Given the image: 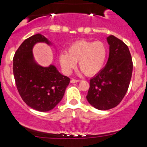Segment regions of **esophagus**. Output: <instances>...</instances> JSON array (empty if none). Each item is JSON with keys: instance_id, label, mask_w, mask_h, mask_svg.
<instances>
[{"instance_id": "esophagus-1", "label": "esophagus", "mask_w": 147, "mask_h": 147, "mask_svg": "<svg viewBox=\"0 0 147 147\" xmlns=\"http://www.w3.org/2000/svg\"><path fill=\"white\" fill-rule=\"evenodd\" d=\"M80 82L79 80H75V79H72L70 80V82L71 83H75V82Z\"/></svg>"}]
</instances>
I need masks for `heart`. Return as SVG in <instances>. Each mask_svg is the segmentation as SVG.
<instances>
[{"label": "heart", "mask_w": 147, "mask_h": 147, "mask_svg": "<svg viewBox=\"0 0 147 147\" xmlns=\"http://www.w3.org/2000/svg\"><path fill=\"white\" fill-rule=\"evenodd\" d=\"M107 55L108 49L102 42L81 40L72 44L68 52L59 54V62L65 73H70L78 62L81 72L92 76L103 67Z\"/></svg>", "instance_id": "1"}]
</instances>
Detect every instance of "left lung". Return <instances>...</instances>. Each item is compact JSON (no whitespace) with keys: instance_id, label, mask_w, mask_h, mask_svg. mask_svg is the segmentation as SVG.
Instances as JSON below:
<instances>
[{"instance_id":"left-lung-1","label":"left lung","mask_w":147,"mask_h":147,"mask_svg":"<svg viewBox=\"0 0 147 147\" xmlns=\"http://www.w3.org/2000/svg\"><path fill=\"white\" fill-rule=\"evenodd\" d=\"M109 57L105 66L90 80L86 98L96 109L117 106L126 95L131 79L133 62L127 45L113 35L107 37Z\"/></svg>"}]
</instances>
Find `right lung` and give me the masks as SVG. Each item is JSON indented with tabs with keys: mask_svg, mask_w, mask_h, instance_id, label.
Segmentation results:
<instances>
[{
	"mask_svg": "<svg viewBox=\"0 0 147 147\" xmlns=\"http://www.w3.org/2000/svg\"><path fill=\"white\" fill-rule=\"evenodd\" d=\"M37 43L52 45L41 34L26 39L16 52L13 71L23 100L36 111L46 112L53 109L62 99L69 78L62 75L54 65L42 67L36 62L33 48Z\"/></svg>",
	"mask_w": 147,
	"mask_h": 147,
	"instance_id": "right-lung-1",
	"label": "right lung"
}]
</instances>
